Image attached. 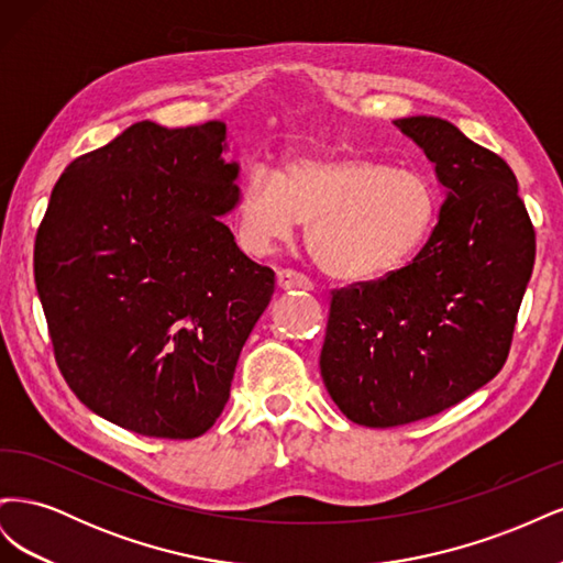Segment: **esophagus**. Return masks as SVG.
I'll return each mask as SVG.
<instances>
[{"label":"esophagus","instance_id":"obj_1","mask_svg":"<svg viewBox=\"0 0 563 563\" xmlns=\"http://www.w3.org/2000/svg\"><path fill=\"white\" fill-rule=\"evenodd\" d=\"M277 284L282 291H312L314 284L310 277L300 275L296 269H279L277 272Z\"/></svg>","mask_w":563,"mask_h":563}]
</instances>
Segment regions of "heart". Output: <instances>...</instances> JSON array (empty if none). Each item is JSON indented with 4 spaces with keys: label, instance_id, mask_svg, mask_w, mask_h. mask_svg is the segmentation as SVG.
Returning <instances> with one entry per match:
<instances>
[{
    "label": "heart",
    "instance_id": "b5f03b06",
    "mask_svg": "<svg viewBox=\"0 0 563 563\" xmlns=\"http://www.w3.org/2000/svg\"><path fill=\"white\" fill-rule=\"evenodd\" d=\"M308 223V246L323 272L368 282L399 269L428 244L439 220L434 185L413 168L345 150H310L282 172L253 164L236 197V236L265 255Z\"/></svg>",
    "mask_w": 563,
    "mask_h": 563
}]
</instances>
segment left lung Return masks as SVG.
I'll list each match as a JSON object with an SVG mask.
<instances>
[{
  "instance_id": "1",
  "label": "left lung",
  "mask_w": 563,
  "mask_h": 563,
  "mask_svg": "<svg viewBox=\"0 0 563 563\" xmlns=\"http://www.w3.org/2000/svg\"><path fill=\"white\" fill-rule=\"evenodd\" d=\"M391 124L432 162L444 201L411 263L333 291L321 378L366 428L437 416L496 378L536 263L512 168L446 119Z\"/></svg>"
}]
</instances>
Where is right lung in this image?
I'll use <instances>...</instances> for the list:
<instances>
[{"instance_id":"right-lung-1","label":"right lung","mask_w":563,"mask_h":563,"mask_svg":"<svg viewBox=\"0 0 563 563\" xmlns=\"http://www.w3.org/2000/svg\"><path fill=\"white\" fill-rule=\"evenodd\" d=\"M228 126L139 122L58 178L35 282L77 399L143 437H201L275 294L223 218L240 197Z\"/></svg>"}]
</instances>
